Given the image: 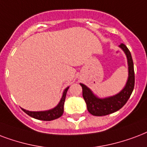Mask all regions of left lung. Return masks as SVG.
I'll return each instance as SVG.
<instances>
[{
	"label": "left lung",
	"instance_id": "1",
	"mask_svg": "<svg viewBox=\"0 0 147 147\" xmlns=\"http://www.w3.org/2000/svg\"><path fill=\"white\" fill-rule=\"evenodd\" d=\"M119 47L126 54L128 63V79L126 86L119 93L109 97L99 98L86 85L80 83V86L82 88V96L86 101L87 109L93 116H106L118 111L126 103L133 91L135 76L131 53L124 44H120Z\"/></svg>",
	"mask_w": 147,
	"mask_h": 147
}]
</instances>
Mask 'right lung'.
<instances>
[{"mask_svg":"<svg viewBox=\"0 0 147 147\" xmlns=\"http://www.w3.org/2000/svg\"><path fill=\"white\" fill-rule=\"evenodd\" d=\"M69 88V87H67V88L64 90L61 100H60L59 104H58L55 108L51 109H49V110L37 111V112L26 110V109H24L22 108H21V109L24 111L25 113L31 116V117H33V118L39 119V120L51 121L54 120V119H56L61 117V116H62V114H63L64 103H65V100L66 93H67V91H68Z\"/></svg>","mask_w":147,"mask_h":147,"instance_id":"obj_1","label":"right lung"}]
</instances>
